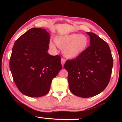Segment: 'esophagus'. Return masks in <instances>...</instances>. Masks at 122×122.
I'll use <instances>...</instances> for the list:
<instances>
[{"label": "esophagus", "instance_id": "34e87169", "mask_svg": "<svg viewBox=\"0 0 122 122\" xmlns=\"http://www.w3.org/2000/svg\"><path fill=\"white\" fill-rule=\"evenodd\" d=\"M65 62H66V60L63 58H62L61 60V63L62 66V67L64 66V65H65Z\"/></svg>", "mask_w": 122, "mask_h": 122}]
</instances>
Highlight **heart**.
<instances>
[{"instance_id":"1","label":"heart","mask_w":122,"mask_h":122,"mask_svg":"<svg viewBox=\"0 0 122 122\" xmlns=\"http://www.w3.org/2000/svg\"><path fill=\"white\" fill-rule=\"evenodd\" d=\"M54 42L56 46L62 48L63 55L67 58H75L86 50L88 45V39L83 34H71L56 37ZM49 47L55 50L54 43L50 41Z\"/></svg>"}]
</instances>
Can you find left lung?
<instances>
[{
  "label": "left lung",
  "instance_id": "8db88e82",
  "mask_svg": "<svg viewBox=\"0 0 122 122\" xmlns=\"http://www.w3.org/2000/svg\"><path fill=\"white\" fill-rule=\"evenodd\" d=\"M90 46L76 59L64 65L68 73L71 92L83 98L101 93L108 86L112 73L113 59L108 44L94 33L87 32Z\"/></svg>",
  "mask_w": 122,
  "mask_h": 122
}]
</instances>
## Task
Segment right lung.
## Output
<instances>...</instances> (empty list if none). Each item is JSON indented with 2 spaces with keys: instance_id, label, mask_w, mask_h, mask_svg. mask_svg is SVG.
<instances>
[{
  "instance_id": "obj_1",
  "label": "right lung",
  "mask_w": 122,
  "mask_h": 122,
  "mask_svg": "<svg viewBox=\"0 0 122 122\" xmlns=\"http://www.w3.org/2000/svg\"><path fill=\"white\" fill-rule=\"evenodd\" d=\"M49 44V33L38 28L29 30L14 43L10 68L16 86L25 95H46L62 69L61 57L47 53Z\"/></svg>"
}]
</instances>
